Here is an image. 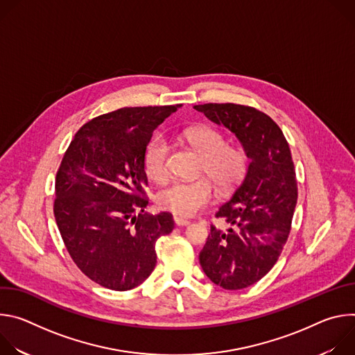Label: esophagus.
I'll return each mask as SVG.
<instances>
[{
    "mask_svg": "<svg viewBox=\"0 0 355 355\" xmlns=\"http://www.w3.org/2000/svg\"><path fill=\"white\" fill-rule=\"evenodd\" d=\"M174 222L177 226H188L191 222L189 220H185V219H181V218H174Z\"/></svg>",
    "mask_w": 355,
    "mask_h": 355,
    "instance_id": "34e87169",
    "label": "esophagus"
}]
</instances>
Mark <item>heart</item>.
<instances>
[{"mask_svg": "<svg viewBox=\"0 0 355 355\" xmlns=\"http://www.w3.org/2000/svg\"><path fill=\"white\" fill-rule=\"evenodd\" d=\"M184 136L204 159L200 174L212 179L220 192H229L243 181L250 166V157L244 148L229 146L227 137L212 128L188 129ZM168 159L170 144L164 136L159 135L148 143L144 151L143 166L146 174L155 181L166 180ZM207 178L173 181L159 191L157 204L162 209L177 216H192L212 202L215 188Z\"/></svg>", "mask_w": 355, "mask_h": 355, "instance_id": "heart-1", "label": "heart"}]
</instances>
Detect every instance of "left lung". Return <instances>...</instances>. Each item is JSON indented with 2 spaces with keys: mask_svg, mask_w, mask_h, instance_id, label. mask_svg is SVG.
I'll list each match as a JSON object with an SVG mask.
<instances>
[{
  "mask_svg": "<svg viewBox=\"0 0 355 355\" xmlns=\"http://www.w3.org/2000/svg\"><path fill=\"white\" fill-rule=\"evenodd\" d=\"M193 108L234 133L250 157L245 177L215 215L229 225L227 230L212 225L199 252L200 267L214 284L243 289L274 267L291 232L297 187L289 144L279 126L256 108L237 104Z\"/></svg>",
  "mask_w": 355,
  "mask_h": 355,
  "instance_id": "left-lung-1",
  "label": "left lung"
}]
</instances>
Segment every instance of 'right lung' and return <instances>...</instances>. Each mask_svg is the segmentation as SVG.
<instances>
[{"label": "right lung", "mask_w": 355, "mask_h": 355, "mask_svg": "<svg viewBox=\"0 0 355 355\" xmlns=\"http://www.w3.org/2000/svg\"><path fill=\"white\" fill-rule=\"evenodd\" d=\"M178 105L135 107L87 122L56 175L53 212L76 266L98 285L129 291L153 272L159 237L173 232L168 212L147 215L143 166L155 129Z\"/></svg>", "instance_id": "right-lung-1"}]
</instances>
